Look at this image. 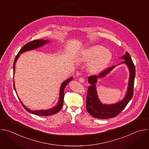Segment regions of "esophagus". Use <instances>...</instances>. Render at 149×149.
<instances>
[{"mask_svg": "<svg viewBox=\"0 0 149 149\" xmlns=\"http://www.w3.org/2000/svg\"><path fill=\"white\" fill-rule=\"evenodd\" d=\"M79 81L81 83H84V82H85V79H84V78L81 77V78H80L79 79Z\"/></svg>", "mask_w": 149, "mask_h": 149, "instance_id": "esophagus-1", "label": "esophagus"}]
</instances>
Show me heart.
<instances>
[{
	"label": "heart",
	"mask_w": 149,
	"mask_h": 149,
	"mask_svg": "<svg viewBox=\"0 0 149 149\" xmlns=\"http://www.w3.org/2000/svg\"><path fill=\"white\" fill-rule=\"evenodd\" d=\"M112 58L113 54L110 50L95 45L81 51L75 59L78 63L90 62L89 71L92 74H97L109 65Z\"/></svg>",
	"instance_id": "b5f03b06"
}]
</instances>
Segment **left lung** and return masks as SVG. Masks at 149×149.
Segmentation results:
<instances>
[{
  "mask_svg": "<svg viewBox=\"0 0 149 149\" xmlns=\"http://www.w3.org/2000/svg\"><path fill=\"white\" fill-rule=\"evenodd\" d=\"M121 58L124 61L118 65L124 63L128 68L130 74L127 90L124 98L122 100L112 104H102L98 98L97 95L96 84L97 79L104 77L116 66L108 68L101 72L98 75H91L88 78V81L89 84H91V86L88 90L86 99V108L88 113L93 117L100 119H107L117 116L126 107L133 95V87L136 75L135 66L128 52L126 51L125 54L123 55Z\"/></svg>",
  "mask_w": 149,
  "mask_h": 149,
  "instance_id": "8db88e82",
  "label": "left lung"
}]
</instances>
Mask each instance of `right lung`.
<instances>
[{
    "label": "right lung",
    "instance_id": "obj_1",
    "mask_svg": "<svg viewBox=\"0 0 149 149\" xmlns=\"http://www.w3.org/2000/svg\"><path fill=\"white\" fill-rule=\"evenodd\" d=\"M50 42L49 40H44V39H38V40H35L33 41H31L29 43L26 44L25 45H24L22 49H21L19 52H18L17 55L16 56L15 61H14V63H13V74H15V63L17 60V59L19 57V55L20 54H22L23 52H26V51H29L31 50H33L35 49L40 48L42 46H44L45 45H46L47 44L49 43ZM72 77L70 78L69 79L65 80V81H63L62 84L61 86L60 87V90H59V100L58 101L57 104L55 106V107L48 109V110H31L27 108L26 106L22 103V102L21 101V100H20V98H19L20 101L21 102V104H22L23 107L25 109V110L26 111H28V112L36 115V116H51L53 114H55L56 113H57L58 112H59L61 109L63 105V97H64V90L67 86V85L72 79ZM13 87H14V89L16 91V88L15 87V81L13 80Z\"/></svg>",
    "mask_w": 149,
    "mask_h": 149
}]
</instances>
